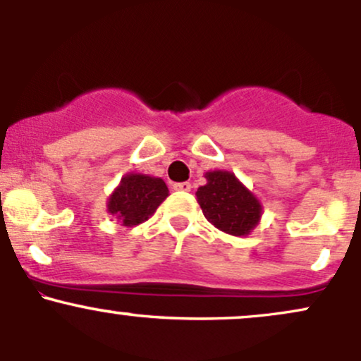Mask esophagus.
Masks as SVG:
<instances>
[{
	"mask_svg": "<svg viewBox=\"0 0 361 361\" xmlns=\"http://www.w3.org/2000/svg\"><path fill=\"white\" fill-rule=\"evenodd\" d=\"M173 188L178 190V192H190V190H192V183H188V181H181V183L173 185Z\"/></svg>",
	"mask_w": 361,
	"mask_h": 361,
	"instance_id": "obj_1",
	"label": "esophagus"
}]
</instances>
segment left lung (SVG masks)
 Listing matches in <instances>:
<instances>
[{"label": "left lung", "instance_id": "obj_1", "mask_svg": "<svg viewBox=\"0 0 361 361\" xmlns=\"http://www.w3.org/2000/svg\"><path fill=\"white\" fill-rule=\"evenodd\" d=\"M207 185L197 190V202L205 219L217 229L233 235H246L261 217V205L235 180L233 173H207Z\"/></svg>", "mask_w": 361, "mask_h": 361}]
</instances>
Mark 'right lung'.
<instances>
[{
  "mask_svg": "<svg viewBox=\"0 0 361 361\" xmlns=\"http://www.w3.org/2000/svg\"><path fill=\"white\" fill-rule=\"evenodd\" d=\"M168 193V186L161 178L127 175L110 197L109 212L122 219L123 226H137L156 212Z\"/></svg>",
  "mask_w": 361,
  "mask_h": 361,
  "instance_id": "obj_1",
  "label": "right lung"
}]
</instances>
